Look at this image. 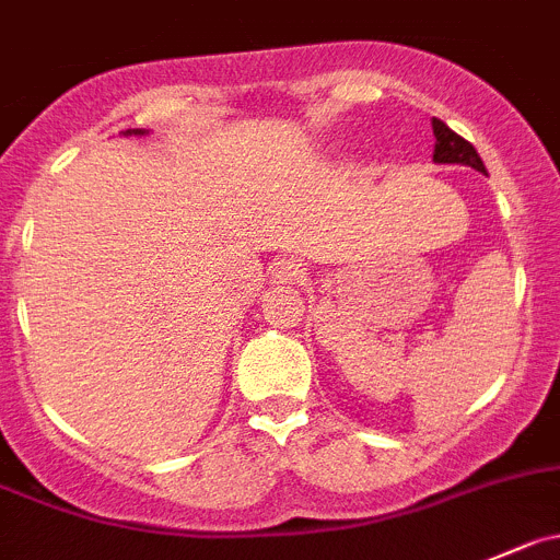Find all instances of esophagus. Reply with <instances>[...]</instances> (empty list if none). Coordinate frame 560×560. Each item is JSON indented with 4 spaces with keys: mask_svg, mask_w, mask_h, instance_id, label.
<instances>
[{
    "mask_svg": "<svg viewBox=\"0 0 560 560\" xmlns=\"http://www.w3.org/2000/svg\"><path fill=\"white\" fill-rule=\"evenodd\" d=\"M270 276H273L276 284H298V281H303V268L292 259H281V262L273 265Z\"/></svg>",
    "mask_w": 560,
    "mask_h": 560,
    "instance_id": "obj_1",
    "label": "esophagus"
}]
</instances>
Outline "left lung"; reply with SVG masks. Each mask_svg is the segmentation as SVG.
Masks as SVG:
<instances>
[{"instance_id":"obj_1","label":"left lung","mask_w":560,"mask_h":560,"mask_svg":"<svg viewBox=\"0 0 560 560\" xmlns=\"http://www.w3.org/2000/svg\"><path fill=\"white\" fill-rule=\"evenodd\" d=\"M432 130H435V153H432V161H435V164H463L481 172V175H487L485 161L479 159L474 144L465 142L459 133H454L443 119L432 117Z\"/></svg>"}]
</instances>
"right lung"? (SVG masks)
I'll list each match as a JSON object with an SVG mask.
<instances>
[{"instance_id": "add662e5", "label": "right lung", "mask_w": 560, "mask_h": 560, "mask_svg": "<svg viewBox=\"0 0 560 560\" xmlns=\"http://www.w3.org/2000/svg\"><path fill=\"white\" fill-rule=\"evenodd\" d=\"M148 133V130H142V128H133V130H125V136H144Z\"/></svg>"}]
</instances>
